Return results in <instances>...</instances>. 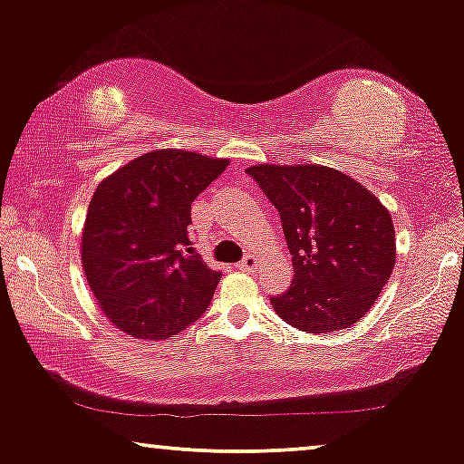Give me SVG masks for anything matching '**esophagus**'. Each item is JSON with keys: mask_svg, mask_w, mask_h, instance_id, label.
I'll list each match as a JSON object with an SVG mask.
<instances>
[{"mask_svg": "<svg viewBox=\"0 0 464 464\" xmlns=\"http://www.w3.org/2000/svg\"><path fill=\"white\" fill-rule=\"evenodd\" d=\"M237 267H239V270H244V272H255L256 267H259V259H256L253 253H248L242 261H239Z\"/></svg>", "mask_w": 464, "mask_h": 464, "instance_id": "1", "label": "esophagus"}]
</instances>
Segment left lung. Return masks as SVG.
Returning a JSON list of instances; mask_svg holds the SVG:
<instances>
[{
    "label": "left lung",
    "mask_w": 464,
    "mask_h": 464,
    "mask_svg": "<svg viewBox=\"0 0 464 464\" xmlns=\"http://www.w3.org/2000/svg\"><path fill=\"white\" fill-rule=\"evenodd\" d=\"M278 209L294 281L272 306L289 326L333 333L372 309L395 266V228L381 198L322 164L246 169Z\"/></svg>",
    "instance_id": "left-lung-1"
}]
</instances>
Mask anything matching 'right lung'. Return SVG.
I'll use <instances>...</instances> for the list:
<instances>
[{"instance_id":"right-lung-1","label":"right lung","mask_w":464,"mask_h":464,"mask_svg":"<svg viewBox=\"0 0 464 464\" xmlns=\"http://www.w3.org/2000/svg\"><path fill=\"white\" fill-rule=\"evenodd\" d=\"M228 166L194 150L133 158L94 189L82 266L103 315L136 339L161 342L197 322L220 272L192 255V200Z\"/></svg>"}]
</instances>
